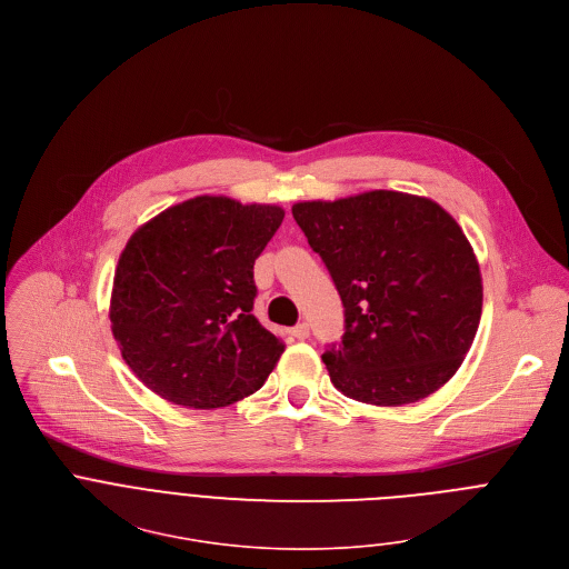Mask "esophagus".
I'll use <instances>...</instances> for the list:
<instances>
[{
	"mask_svg": "<svg viewBox=\"0 0 569 569\" xmlns=\"http://www.w3.org/2000/svg\"><path fill=\"white\" fill-rule=\"evenodd\" d=\"M290 332H292V337H297V339H308V337H310V326H308V323H297Z\"/></svg>",
	"mask_w": 569,
	"mask_h": 569,
	"instance_id": "esophagus-1",
	"label": "esophagus"
}]
</instances>
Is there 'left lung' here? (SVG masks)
<instances>
[{"label":"left lung","mask_w":569,"mask_h":569,"mask_svg":"<svg viewBox=\"0 0 569 569\" xmlns=\"http://www.w3.org/2000/svg\"><path fill=\"white\" fill-rule=\"evenodd\" d=\"M292 217L343 303L341 343L321 355L335 389L402 407L445 387L482 315L480 266L456 219L391 189L295 203Z\"/></svg>","instance_id":"obj_1"}]
</instances>
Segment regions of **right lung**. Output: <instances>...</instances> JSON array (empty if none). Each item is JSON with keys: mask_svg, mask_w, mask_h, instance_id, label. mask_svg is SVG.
<instances>
[{"mask_svg": "<svg viewBox=\"0 0 569 569\" xmlns=\"http://www.w3.org/2000/svg\"><path fill=\"white\" fill-rule=\"evenodd\" d=\"M283 217L279 206L197 197L131 234L109 319L149 391L178 407L219 409L263 387L286 346L252 315L254 261Z\"/></svg>", "mask_w": 569, "mask_h": 569, "instance_id": "add662e5", "label": "right lung"}]
</instances>
